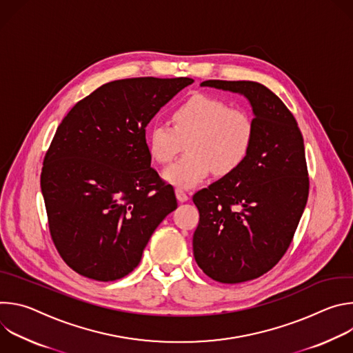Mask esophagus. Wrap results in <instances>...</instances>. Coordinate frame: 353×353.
I'll return each instance as SVG.
<instances>
[{
  "label": "esophagus",
  "mask_w": 353,
  "mask_h": 353,
  "mask_svg": "<svg viewBox=\"0 0 353 353\" xmlns=\"http://www.w3.org/2000/svg\"><path fill=\"white\" fill-rule=\"evenodd\" d=\"M176 196H177V199L180 201V203H185V201L188 199L187 192L184 190H181V188H176Z\"/></svg>",
  "instance_id": "obj_1"
}]
</instances>
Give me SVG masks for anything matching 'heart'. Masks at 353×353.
<instances>
[{
  "label": "heart",
  "mask_w": 353,
  "mask_h": 353,
  "mask_svg": "<svg viewBox=\"0 0 353 353\" xmlns=\"http://www.w3.org/2000/svg\"><path fill=\"white\" fill-rule=\"evenodd\" d=\"M172 124L158 123L148 131L154 161L170 163L187 146L188 152L163 172V179L180 188H192L214 170L229 176L243 166L253 146L254 121L243 108H229L222 99L195 93L172 110Z\"/></svg>",
  "instance_id": "1"
}]
</instances>
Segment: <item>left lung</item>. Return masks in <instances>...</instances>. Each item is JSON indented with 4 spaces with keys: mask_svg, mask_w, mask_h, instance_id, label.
<instances>
[{
    "mask_svg": "<svg viewBox=\"0 0 353 353\" xmlns=\"http://www.w3.org/2000/svg\"><path fill=\"white\" fill-rule=\"evenodd\" d=\"M244 94L254 113V139L240 169L194 194L199 223L194 259L222 283L256 279L289 248L309 196L303 137L290 110L253 81H204Z\"/></svg>",
    "mask_w": 353,
    "mask_h": 353,
    "instance_id": "8db88e82",
    "label": "left lung"
}]
</instances>
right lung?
I'll return each instance as SVG.
<instances>
[{"label":"right lung","mask_w":353,"mask_h":353,"mask_svg":"<svg viewBox=\"0 0 353 353\" xmlns=\"http://www.w3.org/2000/svg\"><path fill=\"white\" fill-rule=\"evenodd\" d=\"M191 78L105 83L70 110L47 149L40 187L50 236L65 264L116 281L141 261L159 223L177 208L150 168L145 127Z\"/></svg>","instance_id":"add662e5"}]
</instances>
